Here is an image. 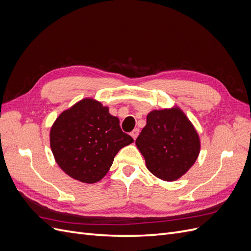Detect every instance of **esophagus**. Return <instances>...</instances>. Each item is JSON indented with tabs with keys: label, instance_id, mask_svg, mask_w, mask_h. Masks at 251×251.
Instances as JSON below:
<instances>
[{
	"label": "esophagus",
	"instance_id": "1",
	"mask_svg": "<svg viewBox=\"0 0 251 251\" xmlns=\"http://www.w3.org/2000/svg\"><path fill=\"white\" fill-rule=\"evenodd\" d=\"M138 135H139V130H138V128H135V130H133V131L131 132V136H132L134 140H135L136 138H137Z\"/></svg>",
	"mask_w": 251,
	"mask_h": 251
}]
</instances>
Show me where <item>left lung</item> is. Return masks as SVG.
<instances>
[{"label":"left lung","mask_w":251,"mask_h":251,"mask_svg":"<svg viewBox=\"0 0 251 251\" xmlns=\"http://www.w3.org/2000/svg\"><path fill=\"white\" fill-rule=\"evenodd\" d=\"M135 143L148 170L163 181L186 174L201 148L198 132L179 107L151 111Z\"/></svg>","instance_id":"8db88e82"}]
</instances>
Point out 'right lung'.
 I'll return each mask as SVG.
<instances>
[{
    "instance_id": "obj_1",
    "label": "right lung",
    "mask_w": 251,
    "mask_h": 251,
    "mask_svg": "<svg viewBox=\"0 0 251 251\" xmlns=\"http://www.w3.org/2000/svg\"><path fill=\"white\" fill-rule=\"evenodd\" d=\"M134 142L119 119L94 98H83L63 111L50 128V147L68 176L92 184L109 172L114 157Z\"/></svg>"
}]
</instances>
